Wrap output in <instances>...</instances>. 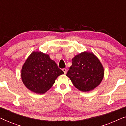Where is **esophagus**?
Returning <instances> with one entry per match:
<instances>
[{
  "label": "esophagus",
  "instance_id": "1",
  "mask_svg": "<svg viewBox=\"0 0 126 126\" xmlns=\"http://www.w3.org/2000/svg\"><path fill=\"white\" fill-rule=\"evenodd\" d=\"M63 72H64L65 74H66V73H67V69H65V68L63 69Z\"/></svg>",
  "mask_w": 126,
  "mask_h": 126
}]
</instances>
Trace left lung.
I'll list each match as a JSON object with an SVG mask.
<instances>
[{
  "label": "left lung",
  "mask_w": 126,
  "mask_h": 126,
  "mask_svg": "<svg viewBox=\"0 0 126 126\" xmlns=\"http://www.w3.org/2000/svg\"><path fill=\"white\" fill-rule=\"evenodd\" d=\"M104 75V68L100 61L90 51H84L74 57L66 74L73 85L84 92L99 86Z\"/></svg>",
  "instance_id": "1"
}]
</instances>
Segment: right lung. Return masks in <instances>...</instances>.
<instances>
[{"mask_svg":"<svg viewBox=\"0 0 126 126\" xmlns=\"http://www.w3.org/2000/svg\"><path fill=\"white\" fill-rule=\"evenodd\" d=\"M64 74L49 54L33 51L23 65L21 79L25 87L38 94H44L52 87L60 75Z\"/></svg>","mask_w":126,"mask_h":126,"instance_id":"1","label":"right lung"}]
</instances>
